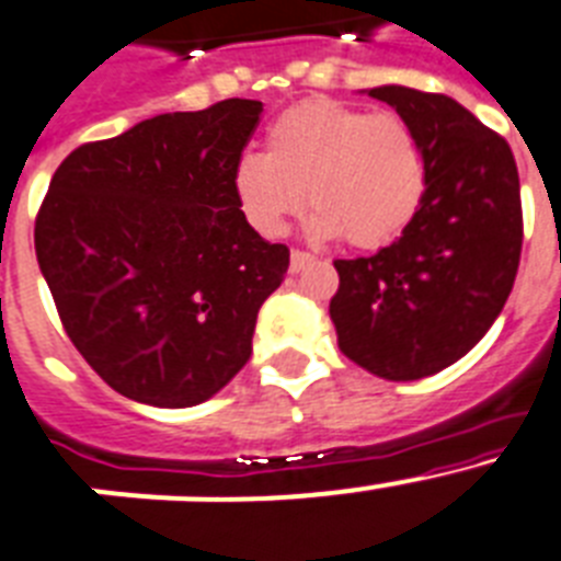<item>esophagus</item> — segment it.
<instances>
[{"instance_id":"34e87169","label":"esophagus","mask_w":561,"mask_h":561,"mask_svg":"<svg viewBox=\"0 0 561 561\" xmlns=\"http://www.w3.org/2000/svg\"><path fill=\"white\" fill-rule=\"evenodd\" d=\"M310 262H316V256L310 254V251H301V249H293L290 251V271L293 274H299L305 265H310Z\"/></svg>"}]
</instances>
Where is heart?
<instances>
[{
	"label": "heart",
	"mask_w": 561,
	"mask_h": 561,
	"mask_svg": "<svg viewBox=\"0 0 561 561\" xmlns=\"http://www.w3.org/2000/svg\"><path fill=\"white\" fill-rule=\"evenodd\" d=\"M305 193L316 234L382 249L425 201V153L397 114H368L335 100L293 105L265 134V156L237 161L234 198L256 231L279 237Z\"/></svg>",
	"instance_id": "b5f03b06"
}]
</instances>
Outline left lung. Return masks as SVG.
<instances>
[{"mask_svg":"<svg viewBox=\"0 0 561 561\" xmlns=\"http://www.w3.org/2000/svg\"><path fill=\"white\" fill-rule=\"evenodd\" d=\"M427 164V193L400 240L335 260L330 301L337 346L386 380H419L467 355L501 316L523 251L514 153L447 94L380 85Z\"/></svg>","mask_w":561,"mask_h":561,"instance_id":"obj_1","label":"left lung"}]
</instances>
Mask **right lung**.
I'll use <instances>...</instances> for the list:
<instances>
[{
	"label": "right lung",
	"instance_id": "add662e5",
	"mask_svg": "<svg viewBox=\"0 0 561 561\" xmlns=\"http://www.w3.org/2000/svg\"><path fill=\"white\" fill-rule=\"evenodd\" d=\"M260 100L175 111L60 161L35 215V256L75 350L114 391L190 408L251 357L256 312L290 251L234 198Z\"/></svg>",
	"mask_w": 561,
	"mask_h": 561
}]
</instances>
